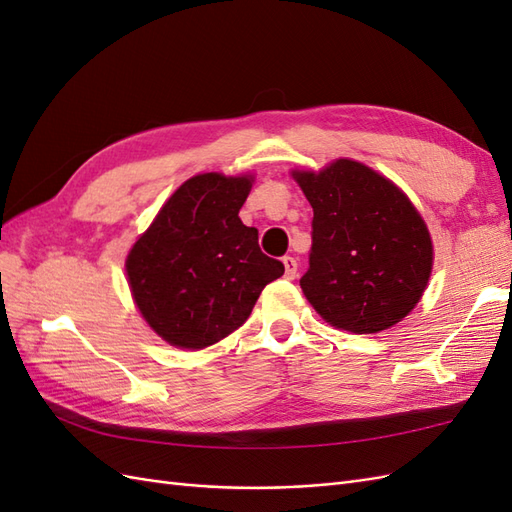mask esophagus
<instances>
[{"mask_svg": "<svg viewBox=\"0 0 512 512\" xmlns=\"http://www.w3.org/2000/svg\"><path fill=\"white\" fill-rule=\"evenodd\" d=\"M282 262H284V267H286V277L288 280H294V277H297V260H294L292 256H284L282 258Z\"/></svg>", "mask_w": 512, "mask_h": 512, "instance_id": "obj_1", "label": "esophagus"}]
</instances>
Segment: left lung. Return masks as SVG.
<instances>
[{"instance_id":"1","label":"left lung","mask_w":512,"mask_h":512,"mask_svg":"<svg viewBox=\"0 0 512 512\" xmlns=\"http://www.w3.org/2000/svg\"><path fill=\"white\" fill-rule=\"evenodd\" d=\"M314 209L301 288L337 329L378 333L406 318L429 282V230L395 183L361 162L294 173Z\"/></svg>"}]
</instances>
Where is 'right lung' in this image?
Wrapping results in <instances>:
<instances>
[{"label": "right lung", "instance_id": "right-lung-1", "mask_svg": "<svg viewBox=\"0 0 512 512\" xmlns=\"http://www.w3.org/2000/svg\"><path fill=\"white\" fill-rule=\"evenodd\" d=\"M250 177L196 175L166 200L130 250L134 301L168 344L198 350L250 318L262 288L284 275L239 218Z\"/></svg>", "mask_w": 512, "mask_h": 512}]
</instances>
